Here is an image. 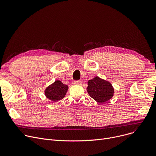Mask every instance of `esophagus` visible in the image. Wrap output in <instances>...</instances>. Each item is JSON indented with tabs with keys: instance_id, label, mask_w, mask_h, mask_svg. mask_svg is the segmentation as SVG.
Wrapping results in <instances>:
<instances>
[{
	"instance_id": "34e87169",
	"label": "esophagus",
	"mask_w": 156,
	"mask_h": 156,
	"mask_svg": "<svg viewBox=\"0 0 156 156\" xmlns=\"http://www.w3.org/2000/svg\"><path fill=\"white\" fill-rule=\"evenodd\" d=\"M74 84L76 85H82V82L80 81H75V82H74Z\"/></svg>"
}]
</instances>
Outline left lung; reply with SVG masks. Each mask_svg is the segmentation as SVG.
I'll return each instance as SVG.
<instances>
[{
  "label": "left lung",
  "mask_w": 156,
  "mask_h": 156,
  "mask_svg": "<svg viewBox=\"0 0 156 156\" xmlns=\"http://www.w3.org/2000/svg\"><path fill=\"white\" fill-rule=\"evenodd\" d=\"M87 90L92 99L101 104L111 99L114 91L110 82L98 76L88 81Z\"/></svg>",
  "instance_id": "8db88e82"
}]
</instances>
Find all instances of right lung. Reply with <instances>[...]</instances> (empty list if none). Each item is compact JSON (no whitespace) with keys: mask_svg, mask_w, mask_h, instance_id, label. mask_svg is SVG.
<instances>
[{"mask_svg":"<svg viewBox=\"0 0 156 156\" xmlns=\"http://www.w3.org/2000/svg\"><path fill=\"white\" fill-rule=\"evenodd\" d=\"M68 90V85L63 84L59 80H56L45 89V95L50 101L56 102L63 99Z\"/></svg>","mask_w":156,"mask_h":156,"instance_id":"obj_1","label":"right lung"}]
</instances>
